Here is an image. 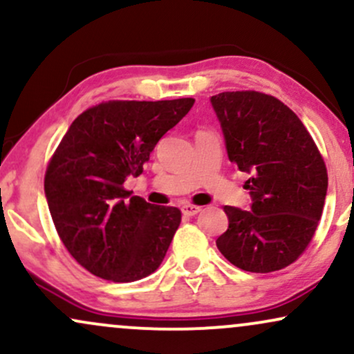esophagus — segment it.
Masks as SVG:
<instances>
[{"label":"esophagus","mask_w":354,"mask_h":354,"mask_svg":"<svg viewBox=\"0 0 354 354\" xmlns=\"http://www.w3.org/2000/svg\"><path fill=\"white\" fill-rule=\"evenodd\" d=\"M181 211L183 214H186V216H194V214H198L201 211L200 206H194V205H189V203H186V205L181 206Z\"/></svg>","instance_id":"34e87169"}]
</instances>
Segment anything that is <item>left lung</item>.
Instances as JSON below:
<instances>
[{
    "mask_svg": "<svg viewBox=\"0 0 354 354\" xmlns=\"http://www.w3.org/2000/svg\"><path fill=\"white\" fill-rule=\"evenodd\" d=\"M226 153L250 174V211L225 206L221 254L251 273L286 268L310 245L323 213L328 173L315 141L286 104L258 91L211 96Z\"/></svg>",
    "mask_w": 354,
    "mask_h": 354,
    "instance_id": "left-lung-1",
    "label": "left lung"
}]
</instances>
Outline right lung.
<instances>
[{
  "mask_svg": "<svg viewBox=\"0 0 354 354\" xmlns=\"http://www.w3.org/2000/svg\"><path fill=\"white\" fill-rule=\"evenodd\" d=\"M193 98L108 101L73 121L53 154L44 194L70 254L89 273L129 283L154 273L181 223V211L131 196L128 178L188 115Z\"/></svg>",
  "mask_w": 354,
  "mask_h": 354,
  "instance_id": "1",
  "label": "right lung"
}]
</instances>
